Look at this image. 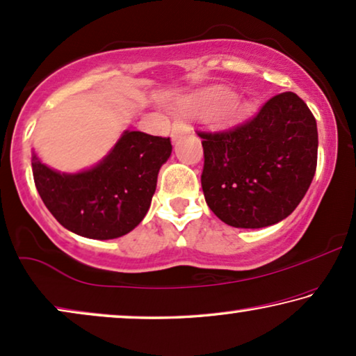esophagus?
<instances>
[{
    "instance_id": "1",
    "label": "esophagus",
    "mask_w": 356,
    "mask_h": 356,
    "mask_svg": "<svg viewBox=\"0 0 356 356\" xmlns=\"http://www.w3.org/2000/svg\"><path fill=\"white\" fill-rule=\"evenodd\" d=\"M181 126H173V129H172V139L173 140H177V138L179 136V133H181Z\"/></svg>"
}]
</instances>
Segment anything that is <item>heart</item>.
<instances>
[{
    "instance_id": "heart-1",
    "label": "heart",
    "mask_w": 356,
    "mask_h": 356,
    "mask_svg": "<svg viewBox=\"0 0 356 356\" xmlns=\"http://www.w3.org/2000/svg\"><path fill=\"white\" fill-rule=\"evenodd\" d=\"M230 100H232V94H230V92H227V90H220L216 97V102L218 105L227 104V102H230Z\"/></svg>"
}]
</instances>
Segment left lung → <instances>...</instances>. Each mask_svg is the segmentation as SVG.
<instances>
[{
	"label": "left lung",
	"mask_w": 356,
	"mask_h": 356,
	"mask_svg": "<svg viewBox=\"0 0 356 356\" xmlns=\"http://www.w3.org/2000/svg\"><path fill=\"white\" fill-rule=\"evenodd\" d=\"M197 136L204 197L227 225L262 228L284 220L313 181L318 126L293 92L274 95L245 123Z\"/></svg>",
	"instance_id": "8db88e82"
}]
</instances>
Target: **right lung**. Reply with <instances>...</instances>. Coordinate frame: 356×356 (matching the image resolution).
Listing matches in <instances>:
<instances>
[{"label":"right lung","mask_w":356,"mask_h":356,"mask_svg":"<svg viewBox=\"0 0 356 356\" xmlns=\"http://www.w3.org/2000/svg\"><path fill=\"white\" fill-rule=\"evenodd\" d=\"M170 154V138L124 131L100 163L81 173L55 172L33 154V181L43 204L63 227L86 238L113 240L145 217L159 170Z\"/></svg>","instance_id":"1"}]
</instances>
